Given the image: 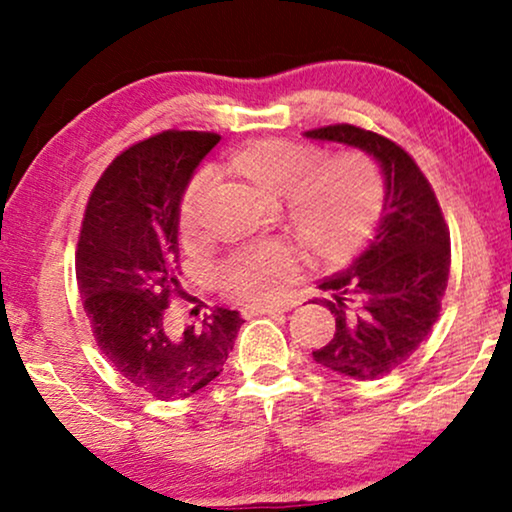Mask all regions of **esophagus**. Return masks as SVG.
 I'll use <instances>...</instances> for the list:
<instances>
[{"label":"esophagus","instance_id":"obj_1","mask_svg":"<svg viewBox=\"0 0 512 512\" xmlns=\"http://www.w3.org/2000/svg\"><path fill=\"white\" fill-rule=\"evenodd\" d=\"M289 310H291L289 303H268V305H249V307H244V314H247V312L282 314V312H289Z\"/></svg>","mask_w":512,"mask_h":512}]
</instances>
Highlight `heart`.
Returning <instances> with one entry per match:
<instances>
[{
	"label": "heart",
	"mask_w": 512,
	"mask_h": 512,
	"mask_svg": "<svg viewBox=\"0 0 512 512\" xmlns=\"http://www.w3.org/2000/svg\"><path fill=\"white\" fill-rule=\"evenodd\" d=\"M312 146L286 139H261L230 158V165L272 198L284 200L293 235L324 263L354 256L375 233L384 207V179L373 160L361 153L327 160ZM212 177L198 174L181 200V237H198ZM298 272V256L282 244H261L230 258L221 268L226 289L244 298L275 296Z\"/></svg>",
	"instance_id": "b5f03b06"
}]
</instances>
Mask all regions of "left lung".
<instances>
[{"mask_svg": "<svg viewBox=\"0 0 512 512\" xmlns=\"http://www.w3.org/2000/svg\"><path fill=\"white\" fill-rule=\"evenodd\" d=\"M312 142L368 153L384 179V207L366 247L319 279L335 335L312 352L321 368L377 380L408 361L436 324L450 277V235L429 181L391 139L354 125L303 132Z\"/></svg>", "mask_w": 512, "mask_h": 512, "instance_id": "obj_1", "label": "left lung"}]
</instances>
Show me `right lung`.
<instances>
[{
    "mask_svg": "<svg viewBox=\"0 0 512 512\" xmlns=\"http://www.w3.org/2000/svg\"><path fill=\"white\" fill-rule=\"evenodd\" d=\"M209 132H163L107 167L83 216L76 282L97 345L125 380L160 401L205 389L244 324L219 310L174 333L167 300L179 291L181 200L202 158L219 144Z\"/></svg>",
    "mask_w": 512,
    "mask_h": 512,
    "instance_id": "right-lung-1",
    "label": "right lung"
}]
</instances>
